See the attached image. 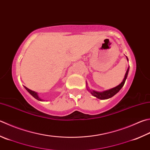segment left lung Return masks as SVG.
<instances>
[{"label":"left lung","instance_id":"8db88e82","mask_svg":"<svg viewBox=\"0 0 150 150\" xmlns=\"http://www.w3.org/2000/svg\"><path fill=\"white\" fill-rule=\"evenodd\" d=\"M127 60H128L127 57ZM129 70V67L128 68L127 70L126 74L125 75V78H124L122 82H121L119 85V86H117L115 87H114V88L109 89V90H107V91H103V92L95 91H93V90H91L89 89H87V90H89V91L91 93V94L94 96V97L99 98V99L104 100V99H108V98H111L113 97V96H114L115 94H116L117 93L119 92L120 90L122 88V87L124 86V84H125V80L127 79V77Z\"/></svg>","mask_w":150,"mask_h":150}]
</instances>
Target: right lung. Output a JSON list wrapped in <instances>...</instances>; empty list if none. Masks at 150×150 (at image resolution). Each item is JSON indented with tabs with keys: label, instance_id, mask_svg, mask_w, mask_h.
<instances>
[{
	"label": "right lung",
	"instance_id": "1",
	"mask_svg": "<svg viewBox=\"0 0 150 150\" xmlns=\"http://www.w3.org/2000/svg\"><path fill=\"white\" fill-rule=\"evenodd\" d=\"M25 88L26 89V90L27 91L29 92L30 94L33 96V97H34V98H35L36 99H37V100H42L41 98H40L38 97V95H37V93H36V92H35V91H31V90H30L29 89H28L27 87H25Z\"/></svg>",
	"mask_w": 150,
	"mask_h": 150
}]
</instances>
